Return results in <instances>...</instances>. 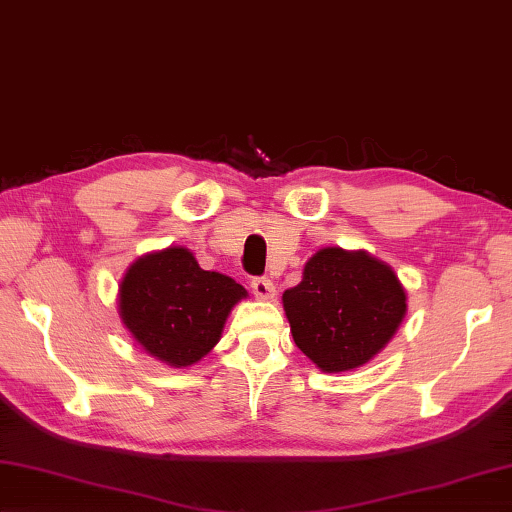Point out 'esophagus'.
Segmentation results:
<instances>
[{
    "label": "esophagus",
    "instance_id": "34e87169",
    "mask_svg": "<svg viewBox=\"0 0 512 512\" xmlns=\"http://www.w3.org/2000/svg\"><path fill=\"white\" fill-rule=\"evenodd\" d=\"M250 288H253V295H255L257 299H262V302H270V299L275 297V286H273V282H270V279H266V277L253 279V282H250Z\"/></svg>",
    "mask_w": 512,
    "mask_h": 512
}]
</instances>
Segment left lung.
Segmentation results:
<instances>
[{
    "label": "left lung",
    "mask_w": 512,
    "mask_h": 512,
    "mask_svg": "<svg viewBox=\"0 0 512 512\" xmlns=\"http://www.w3.org/2000/svg\"><path fill=\"white\" fill-rule=\"evenodd\" d=\"M282 304L297 348L324 373H346L393 339L408 293L393 266L368 250L326 246L308 259Z\"/></svg>",
    "instance_id": "8db88e82"
}]
</instances>
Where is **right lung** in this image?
<instances>
[{
	"mask_svg": "<svg viewBox=\"0 0 512 512\" xmlns=\"http://www.w3.org/2000/svg\"><path fill=\"white\" fill-rule=\"evenodd\" d=\"M246 297L233 277L204 270L184 246H168L126 268L117 313L150 357L186 368L217 346L230 310Z\"/></svg>",
	"mask_w": 512,
	"mask_h": 512,
	"instance_id": "right-lung-1",
	"label": "right lung"
}]
</instances>
